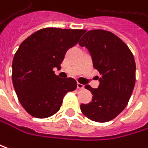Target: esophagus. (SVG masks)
I'll return each instance as SVG.
<instances>
[{
    "label": "esophagus",
    "mask_w": 148,
    "mask_h": 148,
    "mask_svg": "<svg viewBox=\"0 0 148 148\" xmlns=\"http://www.w3.org/2000/svg\"><path fill=\"white\" fill-rule=\"evenodd\" d=\"M77 88L78 89H83L84 88V85H82L81 83H77Z\"/></svg>",
    "instance_id": "obj_1"
}]
</instances>
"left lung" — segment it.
Masks as SVG:
<instances>
[{
    "label": "left lung",
    "instance_id": "1",
    "mask_svg": "<svg viewBox=\"0 0 148 148\" xmlns=\"http://www.w3.org/2000/svg\"><path fill=\"white\" fill-rule=\"evenodd\" d=\"M79 45L88 48L94 67L101 75L98 88L85 86L93 98L82 104L81 110L94 121H109L124 110L132 95L136 70L134 55L118 36L102 29L87 32Z\"/></svg>",
    "mask_w": 148,
    "mask_h": 148
}]
</instances>
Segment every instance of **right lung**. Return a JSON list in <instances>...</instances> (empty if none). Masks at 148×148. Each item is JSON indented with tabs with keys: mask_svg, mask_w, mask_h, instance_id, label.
I'll return each instance as SVG.
<instances>
[{
	"mask_svg": "<svg viewBox=\"0 0 148 148\" xmlns=\"http://www.w3.org/2000/svg\"><path fill=\"white\" fill-rule=\"evenodd\" d=\"M84 33L83 29L47 27L20 45L12 63V81L20 103L33 117L53 115L66 94L76 89L75 80L60 79L53 69L60 68L66 51Z\"/></svg>",
	"mask_w": 148,
	"mask_h": 148,
	"instance_id": "obj_1",
	"label": "right lung"
}]
</instances>
